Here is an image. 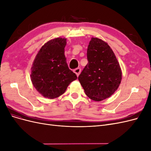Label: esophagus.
<instances>
[{
	"label": "esophagus",
	"mask_w": 151,
	"mask_h": 151,
	"mask_svg": "<svg viewBox=\"0 0 151 151\" xmlns=\"http://www.w3.org/2000/svg\"><path fill=\"white\" fill-rule=\"evenodd\" d=\"M81 69L80 68H76V69H74V73L77 75V76H79L80 73H81Z\"/></svg>",
	"instance_id": "34e87169"
}]
</instances>
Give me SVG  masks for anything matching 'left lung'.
<instances>
[{"label": "left lung", "instance_id": "8db88e82", "mask_svg": "<svg viewBox=\"0 0 151 151\" xmlns=\"http://www.w3.org/2000/svg\"><path fill=\"white\" fill-rule=\"evenodd\" d=\"M87 58L88 64L78 77L86 94L95 101L110 97L122 80L121 68L112 49L102 40L93 37Z\"/></svg>", "mask_w": 151, "mask_h": 151}]
</instances>
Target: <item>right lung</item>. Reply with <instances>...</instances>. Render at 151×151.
<instances>
[{
    "instance_id": "add662e5",
    "label": "right lung",
    "mask_w": 151,
    "mask_h": 151,
    "mask_svg": "<svg viewBox=\"0 0 151 151\" xmlns=\"http://www.w3.org/2000/svg\"><path fill=\"white\" fill-rule=\"evenodd\" d=\"M66 38L48 41L40 48L31 67V80L43 96L54 99L65 93L77 76L68 67L65 57Z\"/></svg>"
}]
</instances>
